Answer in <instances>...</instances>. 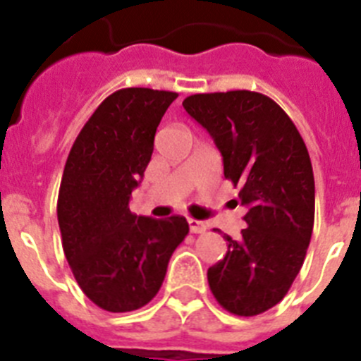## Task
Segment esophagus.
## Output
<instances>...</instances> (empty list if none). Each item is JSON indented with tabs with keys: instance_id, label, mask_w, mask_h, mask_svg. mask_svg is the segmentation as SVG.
I'll return each instance as SVG.
<instances>
[{
	"instance_id": "1",
	"label": "esophagus",
	"mask_w": 361,
	"mask_h": 361,
	"mask_svg": "<svg viewBox=\"0 0 361 361\" xmlns=\"http://www.w3.org/2000/svg\"><path fill=\"white\" fill-rule=\"evenodd\" d=\"M188 224H190V231L191 233H204L208 226L204 224L202 220H195V219H190L188 220Z\"/></svg>"
}]
</instances>
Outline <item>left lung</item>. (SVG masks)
<instances>
[{
    "instance_id": "obj_1",
    "label": "left lung",
    "mask_w": 361,
    "mask_h": 361,
    "mask_svg": "<svg viewBox=\"0 0 361 361\" xmlns=\"http://www.w3.org/2000/svg\"><path fill=\"white\" fill-rule=\"evenodd\" d=\"M184 110L213 137L224 177L245 206L242 237L208 269L213 296L237 317H255L288 295L314 224V177L295 123L267 95L250 90L195 94Z\"/></svg>"
}]
</instances>
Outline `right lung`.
<instances>
[{"label": "right lung", "mask_w": 361, "mask_h": 361, "mask_svg": "<svg viewBox=\"0 0 361 361\" xmlns=\"http://www.w3.org/2000/svg\"><path fill=\"white\" fill-rule=\"evenodd\" d=\"M178 94L123 88L86 121L66 159L57 222L79 288L97 307L128 312L157 295L186 219L137 216L130 195L153 153L164 111Z\"/></svg>", "instance_id": "1"}]
</instances>
